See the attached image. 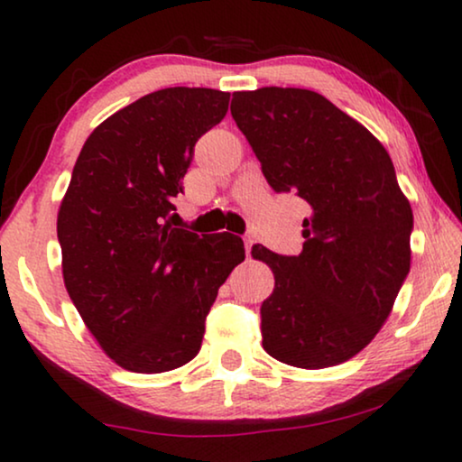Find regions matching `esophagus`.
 Wrapping results in <instances>:
<instances>
[{
  "mask_svg": "<svg viewBox=\"0 0 462 462\" xmlns=\"http://www.w3.org/2000/svg\"><path fill=\"white\" fill-rule=\"evenodd\" d=\"M252 244H254V239H252L250 236H244V248H245V254H248V256L252 252Z\"/></svg>",
  "mask_w": 462,
  "mask_h": 462,
  "instance_id": "esophagus-1",
  "label": "esophagus"
}]
</instances>
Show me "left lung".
Segmentation results:
<instances>
[{
    "mask_svg": "<svg viewBox=\"0 0 462 462\" xmlns=\"http://www.w3.org/2000/svg\"><path fill=\"white\" fill-rule=\"evenodd\" d=\"M231 116L275 193L311 206L299 256L256 244L273 269L261 307L263 346L296 368L357 356L389 318L410 271L412 208L381 143L318 92H233Z\"/></svg>",
    "mask_w": 462,
    "mask_h": 462,
    "instance_id": "8db88e82",
    "label": "left lung"
}]
</instances>
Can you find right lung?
Instances as JSON below:
<instances>
[{"label":"right lung","mask_w":462,"mask_h":462,"mask_svg":"<svg viewBox=\"0 0 462 462\" xmlns=\"http://www.w3.org/2000/svg\"><path fill=\"white\" fill-rule=\"evenodd\" d=\"M229 92L166 88L88 136L59 210L62 277L106 356L160 374L199 353L218 288L245 258L233 233L172 226L195 143L220 124Z\"/></svg>","instance_id":"obj_1"}]
</instances>
